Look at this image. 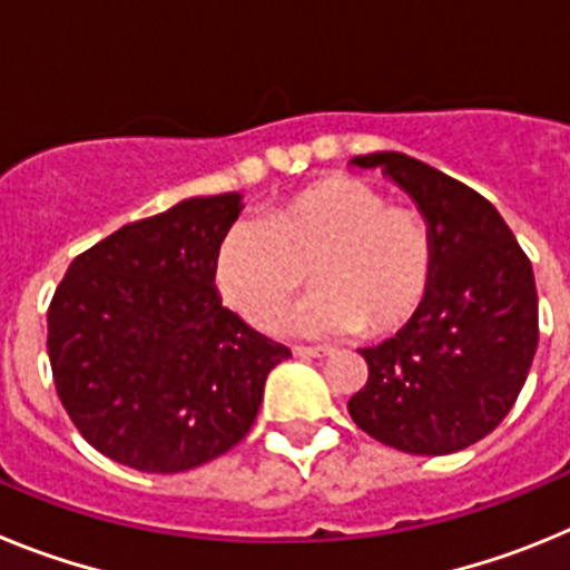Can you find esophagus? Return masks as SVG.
I'll return each mask as SVG.
<instances>
[{"mask_svg":"<svg viewBox=\"0 0 570 570\" xmlns=\"http://www.w3.org/2000/svg\"><path fill=\"white\" fill-rule=\"evenodd\" d=\"M294 354L302 356V360H320V356L328 354V347H305V345H296Z\"/></svg>","mask_w":570,"mask_h":570,"instance_id":"esophagus-1","label":"esophagus"}]
</instances>
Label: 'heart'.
I'll return each instance as SVG.
<instances>
[{"label":"heart","mask_w":570,"mask_h":570,"mask_svg":"<svg viewBox=\"0 0 570 570\" xmlns=\"http://www.w3.org/2000/svg\"><path fill=\"white\" fill-rule=\"evenodd\" d=\"M311 268L316 291L291 311L302 336L385 334L414 314L434 271V239L416 210L387 205L354 176L308 185L259 219L230 225L214 250L216 294L234 314L271 328Z\"/></svg>","instance_id":"obj_1"}]
</instances>
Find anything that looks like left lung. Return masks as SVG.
<instances>
[{
  "instance_id": "1",
  "label": "left lung",
  "mask_w": 570,
  "mask_h": 570,
  "mask_svg": "<svg viewBox=\"0 0 570 570\" xmlns=\"http://www.w3.org/2000/svg\"><path fill=\"white\" fill-rule=\"evenodd\" d=\"M351 163L382 168L414 199L434 271L405 328L360 351L367 382L347 411L382 445L456 454L505 420L531 371L540 340L531 259L500 210L442 170L396 150Z\"/></svg>"
}]
</instances>
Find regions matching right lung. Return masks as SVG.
<instances>
[{
    "label": "right lung",
    "mask_w": 570,
    "mask_h": 570,
    "mask_svg": "<svg viewBox=\"0 0 570 570\" xmlns=\"http://www.w3.org/2000/svg\"><path fill=\"white\" fill-rule=\"evenodd\" d=\"M239 194L194 196L122 225L70 262L48 308L57 394L79 434L119 465L179 473L223 456L259 414L291 351L225 308L216 242Z\"/></svg>",
    "instance_id": "right-lung-1"
}]
</instances>
